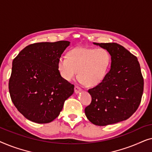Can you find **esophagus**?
<instances>
[{
    "label": "esophagus",
    "instance_id": "esophagus-1",
    "mask_svg": "<svg viewBox=\"0 0 152 152\" xmlns=\"http://www.w3.org/2000/svg\"><path fill=\"white\" fill-rule=\"evenodd\" d=\"M82 91V88H80V87H79L78 86H75V93H76V94H77L80 92Z\"/></svg>",
    "mask_w": 152,
    "mask_h": 152
}]
</instances>
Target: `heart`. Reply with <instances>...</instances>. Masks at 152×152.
<instances>
[{
    "mask_svg": "<svg viewBox=\"0 0 152 152\" xmlns=\"http://www.w3.org/2000/svg\"><path fill=\"white\" fill-rule=\"evenodd\" d=\"M111 55L104 48L77 47L70 50L67 57H60L57 69L61 77L68 82L78 76L82 83L96 86L104 80L111 65Z\"/></svg>",
    "mask_w": 152,
    "mask_h": 152,
    "instance_id": "obj_1",
    "label": "heart"
}]
</instances>
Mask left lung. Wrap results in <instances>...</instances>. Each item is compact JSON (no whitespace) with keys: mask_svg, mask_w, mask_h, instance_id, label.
<instances>
[{"mask_svg":"<svg viewBox=\"0 0 152 152\" xmlns=\"http://www.w3.org/2000/svg\"><path fill=\"white\" fill-rule=\"evenodd\" d=\"M93 44L107 50L111 58V68L102 82L88 92L90 105L85 108L89 121L106 126L126 120L140 105L144 81L136 56L116 43Z\"/></svg>","mask_w":152,"mask_h":152,"instance_id":"8db88e82","label":"left lung"}]
</instances>
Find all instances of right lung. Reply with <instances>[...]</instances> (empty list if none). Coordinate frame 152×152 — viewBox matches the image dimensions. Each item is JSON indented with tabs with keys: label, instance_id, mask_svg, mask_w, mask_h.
<instances>
[{
	"label": "right lung",
	"instance_id": "right-lung-1",
	"mask_svg": "<svg viewBox=\"0 0 152 152\" xmlns=\"http://www.w3.org/2000/svg\"><path fill=\"white\" fill-rule=\"evenodd\" d=\"M67 41L41 42L26 46L12 61L9 91L18 111L39 124L58 117L64 102L74 93V85L64 80L58 60L70 45Z\"/></svg>",
	"mask_w": 152,
	"mask_h": 152
}]
</instances>
